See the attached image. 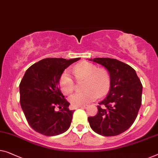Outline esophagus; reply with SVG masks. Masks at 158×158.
Returning a JSON list of instances; mask_svg holds the SVG:
<instances>
[{"instance_id":"esophagus-1","label":"esophagus","mask_w":158,"mask_h":158,"mask_svg":"<svg viewBox=\"0 0 158 158\" xmlns=\"http://www.w3.org/2000/svg\"><path fill=\"white\" fill-rule=\"evenodd\" d=\"M87 106H83L78 107V108H77V109H86Z\"/></svg>"}]
</instances>
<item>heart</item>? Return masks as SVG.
<instances>
[{"instance_id": "obj_1", "label": "heart", "mask_w": 158, "mask_h": 158, "mask_svg": "<svg viewBox=\"0 0 158 158\" xmlns=\"http://www.w3.org/2000/svg\"><path fill=\"white\" fill-rule=\"evenodd\" d=\"M74 76L78 80H86L83 92L70 96L69 102L74 107H80L95 101L98 96L106 94L110 86L109 72L104 68L98 69L97 66L83 62L77 64L73 69ZM60 86L62 92L68 95L74 89V82L69 72L65 71L61 76Z\"/></svg>"}]
</instances>
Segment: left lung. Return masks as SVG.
Listing matches in <instances>:
<instances>
[{"mask_svg": "<svg viewBox=\"0 0 158 158\" xmlns=\"http://www.w3.org/2000/svg\"><path fill=\"white\" fill-rule=\"evenodd\" d=\"M89 60L102 65L109 72V94L98 106L95 116L88 118L91 128L103 136L123 133L134 123L142 102L143 86L135 69L125 63L110 58Z\"/></svg>", "mask_w": 158, "mask_h": 158, "instance_id": "left-lung-1", "label": "left lung"}]
</instances>
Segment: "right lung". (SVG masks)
<instances>
[{
	"instance_id": "right-lung-1",
	"label": "right lung",
	"mask_w": 158,
	"mask_h": 158,
	"mask_svg": "<svg viewBox=\"0 0 158 158\" xmlns=\"http://www.w3.org/2000/svg\"><path fill=\"white\" fill-rule=\"evenodd\" d=\"M79 60L46 58L25 72L19 86L20 105L28 123L37 133L55 136L69 128L74 110L69 109L70 103L59 84L64 69Z\"/></svg>"
}]
</instances>
